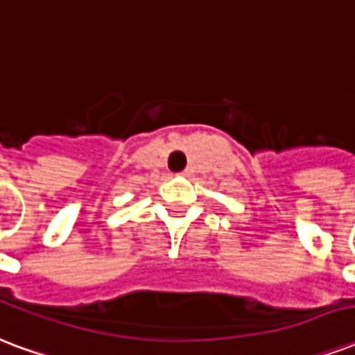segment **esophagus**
Here are the masks:
<instances>
[{
	"instance_id": "esophagus-1",
	"label": "esophagus",
	"mask_w": 355,
	"mask_h": 355,
	"mask_svg": "<svg viewBox=\"0 0 355 355\" xmlns=\"http://www.w3.org/2000/svg\"><path fill=\"white\" fill-rule=\"evenodd\" d=\"M181 175H193V170H191V168H187V170H183V172H181Z\"/></svg>"
}]
</instances>
